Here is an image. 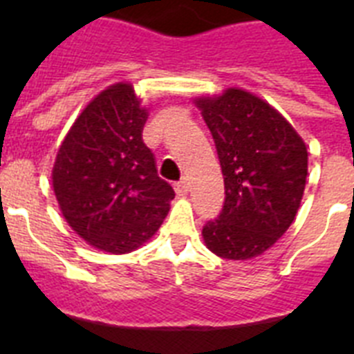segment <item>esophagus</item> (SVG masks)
<instances>
[{
    "instance_id": "obj_1",
    "label": "esophagus",
    "mask_w": 354,
    "mask_h": 354,
    "mask_svg": "<svg viewBox=\"0 0 354 354\" xmlns=\"http://www.w3.org/2000/svg\"><path fill=\"white\" fill-rule=\"evenodd\" d=\"M175 192H177V195H186L187 192H189V184H187L186 179L179 180V183H175Z\"/></svg>"
}]
</instances>
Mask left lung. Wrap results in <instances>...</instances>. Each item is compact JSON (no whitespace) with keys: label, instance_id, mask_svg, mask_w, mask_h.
Wrapping results in <instances>:
<instances>
[{"label":"left lung","instance_id":"obj_1","mask_svg":"<svg viewBox=\"0 0 354 354\" xmlns=\"http://www.w3.org/2000/svg\"><path fill=\"white\" fill-rule=\"evenodd\" d=\"M214 140L225 204L205 223V246L246 261L277 243L294 221L306 183V145L273 106L241 88L195 99Z\"/></svg>","mask_w":354,"mask_h":354}]
</instances>
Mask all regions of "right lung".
<instances>
[{"label":"right lung","mask_w":354,"mask_h":354,"mask_svg":"<svg viewBox=\"0 0 354 354\" xmlns=\"http://www.w3.org/2000/svg\"><path fill=\"white\" fill-rule=\"evenodd\" d=\"M147 109L133 84L102 90L81 111L53 167L62 214L93 248L129 253L158 232L175 193L143 143Z\"/></svg>","instance_id":"right-lung-1"}]
</instances>
